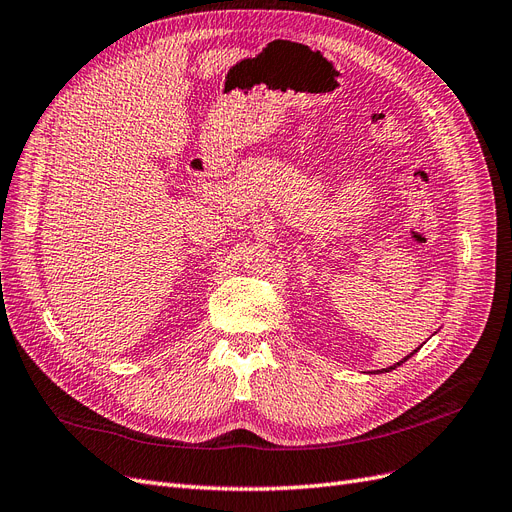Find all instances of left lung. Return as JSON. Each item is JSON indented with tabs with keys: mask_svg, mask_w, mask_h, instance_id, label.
Masks as SVG:
<instances>
[{
	"mask_svg": "<svg viewBox=\"0 0 512 512\" xmlns=\"http://www.w3.org/2000/svg\"><path fill=\"white\" fill-rule=\"evenodd\" d=\"M415 353H417V351H415ZM415 353H410V355H406V357H404V359H402V361H398V364H393V366H389V368H385V370H383V372H389V370H395V368H398V366H402V364H404V361H406V359H410V357H412V355H415Z\"/></svg>",
	"mask_w": 512,
	"mask_h": 512,
	"instance_id": "8db88e82",
	"label": "left lung"
}]
</instances>
